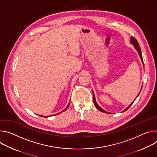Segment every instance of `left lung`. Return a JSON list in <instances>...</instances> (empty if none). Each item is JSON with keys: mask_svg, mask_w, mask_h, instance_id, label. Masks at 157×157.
I'll use <instances>...</instances> for the list:
<instances>
[{"mask_svg": "<svg viewBox=\"0 0 157 157\" xmlns=\"http://www.w3.org/2000/svg\"><path fill=\"white\" fill-rule=\"evenodd\" d=\"M130 44H131L132 45H133L134 48H135L136 49V50L137 51L138 54L139 56H140V59H141V60H142V63H143V65H144V63L143 58H142V51H141L140 47V46H139V44H138V43L137 40H136L134 37H131V39H130ZM92 92H93V96H94V105H95V107H96L98 110H99L100 112H104V113H110L109 112H108L105 111V110L102 109H101V107L98 105L97 103V101H96V100H95V94H94V91L92 90ZM140 92H141V90L140 91V92H139V94H138V95H137V97L139 95V94H140ZM136 98H135V99H136ZM135 99L133 100V101L130 104V105L128 107H127L124 110H123V111H122V112H124L126 111L127 110H128V109L130 108V107L132 105L133 103V102H134V101L135 100Z\"/></svg>", "mask_w": 157, "mask_h": 157, "instance_id": "8db88e82", "label": "left lung"}]
</instances>
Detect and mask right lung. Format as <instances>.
<instances>
[{
    "mask_svg": "<svg viewBox=\"0 0 157 157\" xmlns=\"http://www.w3.org/2000/svg\"><path fill=\"white\" fill-rule=\"evenodd\" d=\"M69 103H68V105H67V107H66V108H65V109H64L63 110H62V111L61 112H64L65 110H66V109H67L68 108V105H69ZM61 112H60V113H61ZM60 113H59L58 114H59ZM40 117H46V118H47V117H50V116H42V115H40Z\"/></svg>",
    "mask_w": 157,
    "mask_h": 157,
    "instance_id": "obj_1",
    "label": "right lung"
}]
</instances>
